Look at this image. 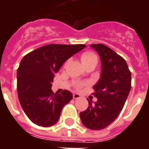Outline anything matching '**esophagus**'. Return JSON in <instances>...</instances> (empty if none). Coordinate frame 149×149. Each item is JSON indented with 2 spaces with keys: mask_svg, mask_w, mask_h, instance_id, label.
Listing matches in <instances>:
<instances>
[{
  "mask_svg": "<svg viewBox=\"0 0 149 149\" xmlns=\"http://www.w3.org/2000/svg\"><path fill=\"white\" fill-rule=\"evenodd\" d=\"M80 97H81V95L79 93H73V98H74V99H79Z\"/></svg>",
  "mask_w": 149,
  "mask_h": 149,
  "instance_id": "esophagus-1",
  "label": "esophagus"
}]
</instances>
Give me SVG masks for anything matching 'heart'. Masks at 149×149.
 <instances>
[{"label": "heart", "mask_w": 149, "mask_h": 149, "mask_svg": "<svg viewBox=\"0 0 149 149\" xmlns=\"http://www.w3.org/2000/svg\"><path fill=\"white\" fill-rule=\"evenodd\" d=\"M81 60L83 65L89 63V62H97V56L94 53L90 52H85L84 53H82L81 56ZM81 86H82L81 84H77L78 88H80Z\"/></svg>", "instance_id": "obj_1"}]
</instances>
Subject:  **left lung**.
<instances>
[{
  "label": "left lung",
  "mask_w": 149,
  "mask_h": 149,
  "mask_svg": "<svg viewBox=\"0 0 149 149\" xmlns=\"http://www.w3.org/2000/svg\"><path fill=\"white\" fill-rule=\"evenodd\" d=\"M100 56V79L93 85L96 102L89 101L80 113L82 124L92 130L106 128L118 117L131 89V72L128 65L116 52L102 44L90 45Z\"/></svg>",
  "instance_id": "8db88e82"
}]
</instances>
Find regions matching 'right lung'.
<instances>
[{"label":"right lung","mask_w":149,"mask_h":149,"mask_svg":"<svg viewBox=\"0 0 149 149\" xmlns=\"http://www.w3.org/2000/svg\"><path fill=\"white\" fill-rule=\"evenodd\" d=\"M85 45H48L25 55L17 72V93L24 113L31 121L49 127L58 121L62 109L72 99L68 90L53 93L55 74L68 58Z\"/></svg>","instance_id":"1"}]
</instances>
